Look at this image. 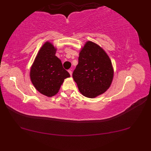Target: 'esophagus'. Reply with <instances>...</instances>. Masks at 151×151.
<instances>
[{"mask_svg": "<svg viewBox=\"0 0 151 151\" xmlns=\"http://www.w3.org/2000/svg\"><path fill=\"white\" fill-rule=\"evenodd\" d=\"M68 72L69 73L70 75V76H72V71H71V70H68Z\"/></svg>", "mask_w": 151, "mask_h": 151, "instance_id": "esophagus-1", "label": "esophagus"}]
</instances>
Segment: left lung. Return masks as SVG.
Segmentation results:
<instances>
[{"label":"left lung","mask_w":151,"mask_h":151,"mask_svg":"<svg viewBox=\"0 0 151 151\" xmlns=\"http://www.w3.org/2000/svg\"><path fill=\"white\" fill-rule=\"evenodd\" d=\"M113 76L111 62L106 53L97 44L88 41L73 73L80 92L88 98L97 97L109 88Z\"/></svg>","instance_id":"1"}]
</instances>
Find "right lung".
<instances>
[{
    "label": "right lung",
    "instance_id": "add662e5",
    "mask_svg": "<svg viewBox=\"0 0 151 151\" xmlns=\"http://www.w3.org/2000/svg\"><path fill=\"white\" fill-rule=\"evenodd\" d=\"M56 49L49 42L41 48L30 70V79L37 90L47 97L55 95L69 73L56 56Z\"/></svg>",
    "mask_w": 151,
    "mask_h": 151
}]
</instances>
